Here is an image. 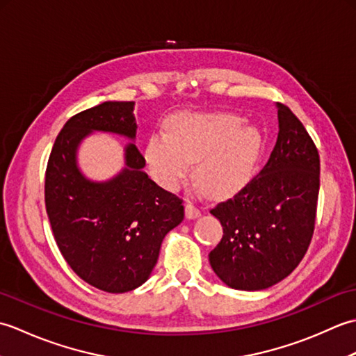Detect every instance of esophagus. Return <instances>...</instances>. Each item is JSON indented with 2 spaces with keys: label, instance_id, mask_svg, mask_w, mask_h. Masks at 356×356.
I'll return each mask as SVG.
<instances>
[{
  "label": "esophagus",
  "instance_id": "esophagus-1",
  "mask_svg": "<svg viewBox=\"0 0 356 356\" xmlns=\"http://www.w3.org/2000/svg\"><path fill=\"white\" fill-rule=\"evenodd\" d=\"M185 214L188 218H195L202 214V211L197 205H194L193 202H188L185 205Z\"/></svg>",
  "mask_w": 356,
  "mask_h": 356
}]
</instances>
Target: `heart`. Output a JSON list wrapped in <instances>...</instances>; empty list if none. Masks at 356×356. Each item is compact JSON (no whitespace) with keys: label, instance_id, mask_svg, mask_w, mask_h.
<instances>
[{"label":"heart","instance_id":"obj_1","mask_svg":"<svg viewBox=\"0 0 356 356\" xmlns=\"http://www.w3.org/2000/svg\"><path fill=\"white\" fill-rule=\"evenodd\" d=\"M168 133L148 139L145 159L154 179L176 188L197 161L195 176L211 191L240 185L251 174L261 151V134L234 113L182 111L168 119Z\"/></svg>","mask_w":356,"mask_h":356}]
</instances>
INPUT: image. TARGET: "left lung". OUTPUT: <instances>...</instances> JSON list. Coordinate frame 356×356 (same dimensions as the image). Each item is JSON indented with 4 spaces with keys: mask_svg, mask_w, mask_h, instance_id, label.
I'll list each match as a JSON object with an SVG mask.
<instances>
[{
    "mask_svg": "<svg viewBox=\"0 0 356 356\" xmlns=\"http://www.w3.org/2000/svg\"><path fill=\"white\" fill-rule=\"evenodd\" d=\"M278 138L268 163L232 199L211 209L223 237L211 268L232 289L261 291L303 260L314 236L320 156L298 118L277 102Z\"/></svg>",
    "mask_w": 356,
    "mask_h": 356,
    "instance_id": "8db88e82",
    "label": "left lung"
}]
</instances>
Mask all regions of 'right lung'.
<instances>
[{
	"mask_svg": "<svg viewBox=\"0 0 356 356\" xmlns=\"http://www.w3.org/2000/svg\"><path fill=\"white\" fill-rule=\"evenodd\" d=\"M134 102H104L67 120L45 170V209L69 266L97 289L133 291L156 266L163 237L184 220L182 199L165 191L145 171L134 143L125 168L107 182H92L78 168L81 140L93 131L136 138Z\"/></svg>",
	"mask_w": 356,
	"mask_h": 356,
	"instance_id": "1",
	"label": "right lung"
}]
</instances>
